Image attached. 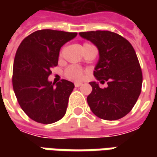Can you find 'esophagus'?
I'll return each mask as SVG.
<instances>
[{
  "mask_svg": "<svg viewBox=\"0 0 157 157\" xmlns=\"http://www.w3.org/2000/svg\"><path fill=\"white\" fill-rule=\"evenodd\" d=\"M74 85H75L76 87H78V86H81L82 83L81 82H75V83H74Z\"/></svg>",
  "mask_w": 157,
  "mask_h": 157,
  "instance_id": "obj_1",
  "label": "esophagus"
}]
</instances>
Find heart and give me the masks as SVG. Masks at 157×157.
<instances>
[{"mask_svg":"<svg viewBox=\"0 0 157 157\" xmlns=\"http://www.w3.org/2000/svg\"><path fill=\"white\" fill-rule=\"evenodd\" d=\"M87 45L90 44L86 43L84 44L83 48ZM60 55H62V52H60ZM64 76L71 80H79L83 77V70L77 65H70L64 71Z\"/></svg>","mask_w":157,"mask_h":157,"instance_id":"1","label":"heart"}]
</instances>
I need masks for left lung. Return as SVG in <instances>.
I'll return each mask as SVG.
<instances>
[{"instance_id":"8db88e82","label":"left lung","mask_w":157,"mask_h":157,"mask_svg":"<svg viewBox=\"0 0 157 157\" xmlns=\"http://www.w3.org/2000/svg\"><path fill=\"white\" fill-rule=\"evenodd\" d=\"M82 37L97 46L100 59L94 75L107 87L96 82L87 96V103L96 116L115 121L129 113L142 91V72L132 44L121 35L108 30L80 32Z\"/></svg>"}]
</instances>
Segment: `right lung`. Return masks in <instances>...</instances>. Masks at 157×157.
I'll return each instance as SVG.
<instances>
[{
  "label": "right lung",
  "instance_id": "obj_1",
  "mask_svg": "<svg viewBox=\"0 0 157 157\" xmlns=\"http://www.w3.org/2000/svg\"><path fill=\"white\" fill-rule=\"evenodd\" d=\"M76 36V32L36 30L22 40L17 49L13 89L21 109L38 123H54L66 113L74 84L62 79L54 86L48 77L57 65L61 47Z\"/></svg>",
  "mask_w": 157,
  "mask_h": 157
}]
</instances>
